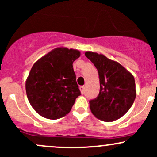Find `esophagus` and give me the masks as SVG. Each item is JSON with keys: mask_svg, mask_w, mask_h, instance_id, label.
I'll list each match as a JSON object with an SVG mask.
<instances>
[{"mask_svg": "<svg viewBox=\"0 0 157 157\" xmlns=\"http://www.w3.org/2000/svg\"><path fill=\"white\" fill-rule=\"evenodd\" d=\"M79 89H80V92H81V94H83L84 93V90H85V87L84 86H80V88H79Z\"/></svg>", "mask_w": 157, "mask_h": 157, "instance_id": "34e87169", "label": "esophagus"}]
</instances>
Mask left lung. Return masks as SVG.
Instances as JSON below:
<instances>
[{"label":"left lung","mask_w":157,"mask_h":157,"mask_svg":"<svg viewBox=\"0 0 157 157\" xmlns=\"http://www.w3.org/2000/svg\"><path fill=\"white\" fill-rule=\"evenodd\" d=\"M85 55L97 68L100 80V93L90 100L91 113L99 120L112 122L125 115L134 103L136 91L134 77L117 61L93 52Z\"/></svg>","instance_id":"8db88e82"}]
</instances>
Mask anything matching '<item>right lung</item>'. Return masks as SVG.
I'll use <instances>...</instances> for the list:
<instances>
[{
  "mask_svg": "<svg viewBox=\"0 0 157 157\" xmlns=\"http://www.w3.org/2000/svg\"><path fill=\"white\" fill-rule=\"evenodd\" d=\"M80 56L77 49L57 47L34 63L26 91L32 107L40 116L56 120L70 112L80 95L72 65Z\"/></svg>",
  "mask_w": 157,
  "mask_h": 157,
  "instance_id": "right-lung-1",
  "label": "right lung"
}]
</instances>
